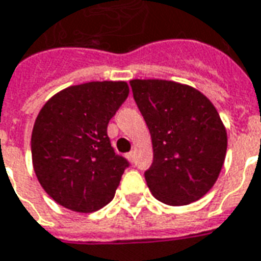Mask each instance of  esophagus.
Masks as SVG:
<instances>
[{"label":"esophagus","instance_id":"esophagus-1","mask_svg":"<svg viewBox=\"0 0 261 261\" xmlns=\"http://www.w3.org/2000/svg\"><path fill=\"white\" fill-rule=\"evenodd\" d=\"M127 160L130 162H134V160H136V151H130V152L127 154Z\"/></svg>","mask_w":261,"mask_h":261}]
</instances>
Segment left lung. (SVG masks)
Returning <instances> with one entry per match:
<instances>
[{"instance_id":"1","label":"left lung","mask_w":261,"mask_h":261,"mask_svg":"<svg viewBox=\"0 0 261 261\" xmlns=\"http://www.w3.org/2000/svg\"><path fill=\"white\" fill-rule=\"evenodd\" d=\"M130 85L151 134L154 161L144 174L149 191L171 206L200 199L218 179L227 149L216 107L195 87L171 80Z\"/></svg>"}]
</instances>
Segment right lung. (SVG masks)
I'll list each match as a JSON object with an SVG mask.
<instances>
[{"label":"right lung","mask_w":261,"mask_h":261,"mask_svg":"<svg viewBox=\"0 0 261 261\" xmlns=\"http://www.w3.org/2000/svg\"><path fill=\"white\" fill-rule=\"evenodd\" d=\"M128 92L127 82H89L58 92L41 109L32 165L45 192L63 207L96 212L114 198L128 164L114 154L107 124Z\"/></svg>","instance_id":"obj_1"}]
</instances>
